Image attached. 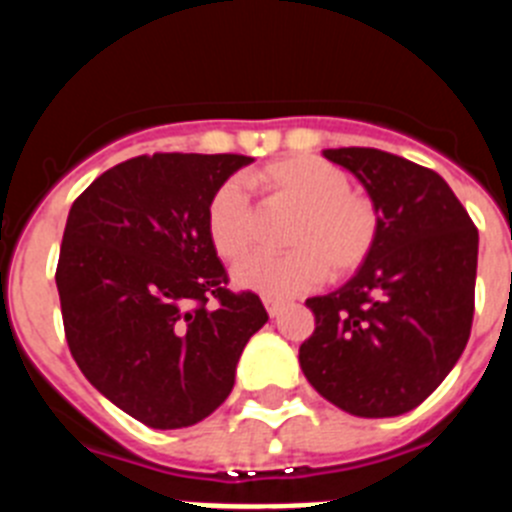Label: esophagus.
<instances>
[{"label":"esophagus","instance_id":"obj_1","mask_svg":"<svg viewBox=\"0 0 512 512\" xmlns=\"http://www.w3.org/2000/svg\"><path fill=\"white\" fill-rule=\"evenodd\" d=\"M264 307H266V312H269L271 318H277L279 312H282L284 302L282 300H274V297H264Z\"/></svg>","mask_w":512,"mask_h":512}]
</instances>
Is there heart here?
Listing matches in <instances>:
<instances>
[{"label":"heart","instance_id":"b5f03b06","mask_svg":"<svg viewBox=\"0 0 512 512\" xmlns=\"http://www.w3.org/2000/svg\"><path fill=\"white\" fill-rule=\"evenodd\" d=\"M271 205L297 210L287 235L292 253H261L235 266V287L287 300L328 277H346L372 253L379 210L369 194L351 189L341 166L320 156H289L246 174ZM205 228L220 259H243L256 243V217L238 182H225L207 202Z\"/></svg>","mask_w":512,"mask_h":512}]
</instances>
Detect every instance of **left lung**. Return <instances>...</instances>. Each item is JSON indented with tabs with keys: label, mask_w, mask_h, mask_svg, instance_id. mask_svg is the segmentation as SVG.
Here are the masks:
<instances>
[{
	"label": "left lung",
	"mask_w": 512,
	"mask_h": 512,
	"mask_svg": "<svg viewBox=\"0 0 512 512\" xmlns=\"http://www.w3.org/2000/svg\"><path fill=\"white\" fill-rule=\"evenodd\" d=\"M323 156L364 184L379 235L343 287L307 300L315 330L300 366L336 408L395 418L418 408L467 346L479 233L436 171L377 148Z\"/></svg>",
	"instance_id": "left-lung-1"
}]
</instances>
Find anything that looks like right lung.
<instances>
[{"instance_id":"right-lung-1","label":"right lung","mask_w":512,"mask_h":512,"mask_svg":"<svg viewBox=\"0 0 512 512\" xmlns=\"http://www.w3.org/2000/svg\"><path fill=\"white\" fill-rule=\"evenodd\" d=\"M251 161L138 156L71 205L56 269L71 356L112 405L158 431L215 413L248 338L269 320L259 295L225 287L205 228L215 189Z\"/></svg>"}]
</instances>
